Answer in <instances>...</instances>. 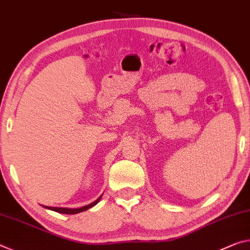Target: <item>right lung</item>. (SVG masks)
<instances>
[{"mask_svg": "<svg viewBox=\"0 0 250 250\" xmlns=\"http://www.w3.org/2000/svg\"><path fill=\"white\" fill-rule=\"evenodd\" d=\"M100 198H97L95 202H93L92 204H89L87 206H84V207H80V208H62V207H48V206H43L45 208H47V209H51V210H54L56 212H60V214H68V215H73V214H77V212H81V211H85L87 210L88 208H91L93 206H95L96 204L100 202Z\"/></svg>", "mask_w": 250, "mask_h": 250, "instance_id": "1", "label": "right lung"}]
</instances>
